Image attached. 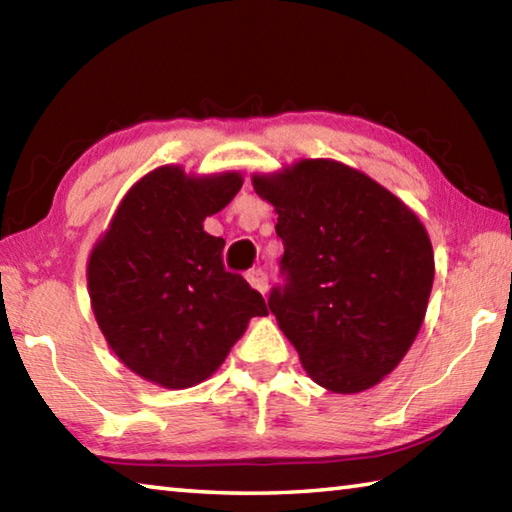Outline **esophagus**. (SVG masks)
<instances>
[{
    "label": "esophagus",
    "mask_w": 512,
    "mask_h": 512,
    "mask_svg": "<svg viewBox=\"0 0 512 512\" xmlns=\"http://www.w3.org/2000/svg\"><path fill=\"white\" fill-rule=\"evenodd\" d=\"M246 280H248L250 287L257 289V291L262 293V296H264L266 289H268V275H266L264 271H259V268H257V271H248Z\"/></svg>",
    "instance_id": "1"
}]
</instances>
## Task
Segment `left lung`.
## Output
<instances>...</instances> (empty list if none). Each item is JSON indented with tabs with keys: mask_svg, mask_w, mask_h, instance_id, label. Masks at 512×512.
Masks as SVG:
<instances>
[{
	"mask_svg": "<svg viewBox=\"0 0 512 512\" xmlns=\"http://www.w3.org/2000/svg\"><path fill=\"white\" fill-rule=\"evenodd\" d=\"M277 214L287 287L268 309L307 375L352 395L393 372L418 336L433 287L422 221L384 185L348 164L302 158L253 173Z\"/></svg>",
	"mask_w": 512,
	"mask_h": 512,
	"instance_id": "1",
	"label": "left lung"
}]
</instances>
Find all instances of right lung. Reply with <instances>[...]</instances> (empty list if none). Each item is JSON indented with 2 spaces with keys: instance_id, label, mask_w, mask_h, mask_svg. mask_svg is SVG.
Instances as JSON below:
<instances>
[{
  "instance_id": "obj_1",
  "label": "right lung",
  "mask_w": 512,
  "mask_h": 512,
  "mask_svg": "<svg viewBox=\"0 0 512 512\" xmlns=\"http://www.w3.org/2000/svg\"><path fill=\"white\" fill-rule=\"evenodd\" d=\"M244 185L239 171L162 164L121 198L88 257L103 339L137 377L169 391L210 379L264 298L223 268L221 237L203 230Z\"/></svg>"
}]
</instances>
